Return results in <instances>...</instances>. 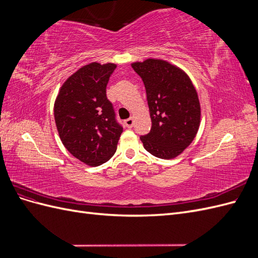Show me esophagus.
Masks as SVG:
<instances>
[{
  "label": "esophagus",
  "instance_id": "obj_1",
  "mask_svg": "<svg viewBox=\"0 0 258 258\" xmlns=\"http://www.w3.org/2000/svg\"><path fill=\"white\" fill-rule=\"evenodd\" d=\"M134 123H135V119L132 118V117H130V118L124 120V124H126V127H128V128H132V126H134Z\"/></svg>",
  "mask_w": 258,
  "mask_h": 258
}]
</instances>
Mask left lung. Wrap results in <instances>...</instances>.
I'll use <instances>...</instances> for the list:
<instances>
[{
    "label": "left lung",
    "instance_id": "1",
    "mask_svg": "<svg viewBox=\"0 0 258 258\" xmlns=\"http://www.w3.org/2000/svg\"><path fill=\"white\" fill-rule=\"evenodd\" d=\"M141 76L152 120L151 132L140 139L155 157L173 159L196 137L201 107L196 88L181 68L150 58L131 63Z\"/></svg>",
    "mask_w": 258,
    "mask_h": 258
}]
</instances>
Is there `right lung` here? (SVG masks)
<instances>
[{"mask_svg": "<svg viewBox=\"0 0 258 258\" xmlns=\"http://www.w3.org/2000/svg\"><path fill=\"white\" fill-rule=\"evenodd\" d=\"M115 63L91 62L68 77L54 101L53 116L62 144L85 165L97 167L117 150L122 128L106 98Z\"/></svg>", "mask_w": 258, "mask_h": 258, "instance_id": "obj_1", "label": "right lung"}]
</instances>
